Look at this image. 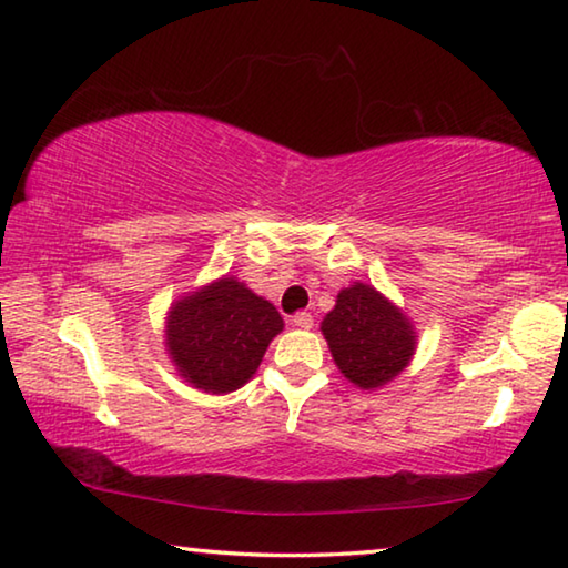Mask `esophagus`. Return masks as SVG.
Segmentation results:
<instances>
[{
  "label": "esophagus",
  "mask_w": 568,
  "mask_h": 568,
  "mask_svg": "<svg viewBox=\"0 0 568 568\" xmlns=\"http://www.w3.org/2000/svg\"><path fill=\"white\" fill-rule=\"evenodd\" d=\"M293 326L295 328H311L313 326V316H311V313H295Z\"/></svg>",
  "instance_id": "1"
}]
</instances>
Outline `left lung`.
Listing matches in <instances>:
<instances>
[{"instance_id": "1", "label": "left lung", "mask_w": 568, "mask_h": 568, "mask_svg": "<svg viewBox=\"0 0 568 568\" xmlns=\"http://www.w3.org/2000/svg\"><path fill=\"white\" fill-rule=\"evenodd\" d=\"M321 331L341 374L362 389H379L399 376L417 346L404 311L366 283H354L338 293Z\"/></svg>"}]
</instances>
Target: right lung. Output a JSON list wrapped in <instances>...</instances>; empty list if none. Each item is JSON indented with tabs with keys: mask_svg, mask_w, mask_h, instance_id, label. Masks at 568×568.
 Returning <instances> with one entry per match:
<instances>
[{
	"mask_svg": "<svg viewBox=\"0 0 568 568\" xmlns=\"http://www.w3.org/2000/svg\"><path fill=\"white\" fill-rule=\"evenodd\" d=\"M283 318L235 277H220L171 305L166 348L194 389L227 394L252 379Z\"/></svg>",
	"mask_w": 568,
	"mask_h": 568,
	"instance_id": "obj_1",
	"label": "right lung"
}]
</instances>
